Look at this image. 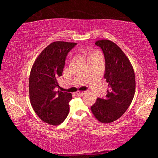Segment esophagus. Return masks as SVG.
I'll use <instances>...</instances> for the list:
<instances>
[{
	"label": "esophagus",
	"mask_w": 158,
	"mask_h": 158,
	"mask_svg": "<svg viewBox=\"0 0 158 158\" xmlns=\"http://www.w3.org/2000/svg\"><path fill=\"white\" fill-rule=\"evenodd\" d=\"M85 91H84V92H79V91H78V92L76 93V94L77 95H79V96H81V95H83L84 94H85Z\"/></svg>",
	"instance_id": "34e87169"
}]
</instances>
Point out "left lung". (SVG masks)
Instances as JSON below:
<instances>
[{"label":"left lung","instance_id":"1","mask_svg":"<svg viewBox=\"0 0 158 158\" xmlns=\"http://www.w3.org/2000/svg\"><path fill=\"white\" fill-rule=\"evenodd\" d=\"M95 44L105 56L104 78L109 89L106 97L97 98L90 109L99 121L109 123L118 119L132 102L135 93V73L129 59L113 42L102 40Z\"/></svg>","mask_w":158,"mask_h":158}]
</instances>
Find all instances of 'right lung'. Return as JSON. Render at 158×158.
Wrapping results in <instances>:
<instances>
[{"mask_svg": "<svg viewBox=\"0 0 158 158\" xmlns=\"http://www.w3.org/2000/svg\"><path fill=\"white\" fill-rule=\"evenodd\" d=\"M77 43L54 42L42 51L32 67L29 77L31 105L40 118L50 125L63 123L69 111V93L56 91L68 53Z\"/></svg>", "mask_w": 158, "mask_h": 158, "instance_id": "add662e5", "label": "right lung"}]
</instances>
